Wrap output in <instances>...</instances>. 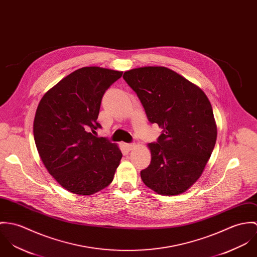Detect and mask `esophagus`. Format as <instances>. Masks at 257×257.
I'll return each mask as SVG.
<instances>
[{"label": "esophagus", "mask_w": 257, "mask_h": 257, "mask_svg": "<svg viewBox=\"0 0 257 257\" xmlns=\"http://www.w3.org/2000/svg\"><path fill=\"white\" fill-rule=\"evenodd\" d=\"M124 146H125V148H126L128 151H130V150H132V148L134 147V144H128V143H126V144H124Z\"/></svg>", "instance_id": "obj_1"}]
</instances>
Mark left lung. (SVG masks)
Returning a JSON list of instances; mask_svg holds the SVG:
<instances>
[{
	"label": "left lung",
	"mask_w": 257,
	"mask_h": 257,
	"mask_svg": "<svg viewBox=\"0 0 257 257\" xmlns=\"http://www.w3.org/2000/svg\"><path fill=\"white\" fill-rule=\"evenodd\" d=\"M123 79L137 93L151 123L163 133L148 144L151 164L143 182L162 195H178L199 178L217 140L212 105L199 86L166 67L126 71Z\"/></svg>",
	"instance_id": "left-lung-1"
}]
</instances>
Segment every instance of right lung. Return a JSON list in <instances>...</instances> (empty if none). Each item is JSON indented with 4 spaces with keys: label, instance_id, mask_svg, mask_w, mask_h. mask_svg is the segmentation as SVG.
I'll list each match as a JSON object with an SVG mask.
<instances>
[{
    "label": "right lung",
    "instance_id": "right-lung-1",
    "mask_svg": "<svg viewBox=\"0 0 257 257\" xmlns=\"http://www.w3.org/2000/svg\"><path fill=\"white\" fill-rule=\"evenodd\" d=\"M123 72L84 67L71 73L41 98L33 135L48 172L66 190L91 195L113 180L122 153L115 143L93 134L105 90Z\"/></svg>",
    "mask_w": 257,
    "mask_h": 257
}]
</instances>
